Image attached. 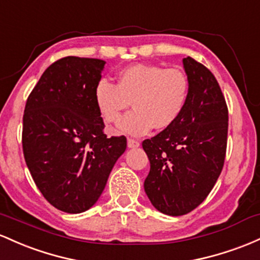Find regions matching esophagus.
Returning a JSON list of instances; mask_svg holds the SVG:
<instances>
[{"label": "esophagus", "instance_id": "34e87169", "mask_svg": "<svg viewBox=\"0 0 260 260\" xmlns=\"http://www.w3.org/2000/svg\"><path fill=\"white\" fill-rule=\"evenodd\" d=\"M140 146V142L138 140H134V139H127V147L129 148H136Z\"/></svg>", "mask_w": 260, "mask_h": 260}]
</instances>
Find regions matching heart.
Segmentation results:
<instances>
[{
    "mask_svg": "<svg viewBox=\"0 0 260 260\" xmlns=\"http://www.w3.org/2000/svg\"><path fill=\"white\" fill-rule=\"evenodd\" d=\"M189 91V78L182 70L135 63L119 71L115 84L107 78L99 80L93 97L99 114L112 124L133 104L135 110L122 118L118 129L140 136L153 126L157 130L172 126L184 112Z\"/></svg>",
    "mask_w": 260,
    "mask_h": 260,
    "instance_id": "1",
    "label": "heart"
}]
</instances>
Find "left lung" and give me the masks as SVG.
I'll return each instance as SVG.
<instances>
[{
  "label": "left lung",
  "mask_w": 260,
  "mask_h": 260,
  "mask_svg": "<svg viewBox=\"0 0 260 260\" xmlns=\"http://www.w3.org/2000/svg\"><path fill=\"white\" fill-rule=\"evenodd\" d=\"M190 91L180 118L145 140L150 159L144 188L162 214L182 216L206 199L222 171L229 110L216 78L190 56L183 59Z\"/></svg>",
  "instance_id": "8db88e82"
}]
</instances>
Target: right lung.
<instances>
[{
    "mask_svg": "<svg viewBox=\"0 0 260 260\" xmlns=\"http://www.w3.org/2000/svg\"><path fill=\"white\" fill-rule=\"evenodd\" d=\"M106 61L66 56L38 81L23 115L22 144L38 189L56 209L80 214L103 193L126 150L125 136L107 138L94 103Z\"/></svg>",
    "mask_w": 260,
    "mask_h": 260,
    "instance_id": "add662e5",
    "label": "right lung"
}]
</instances>
